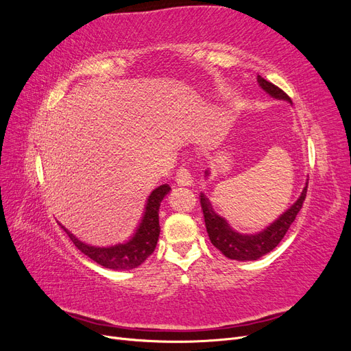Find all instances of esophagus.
Masks as SVG:
<instances>
[{"instance_id": "obj_1", "label": "esophagus", "mask_w": 351, "mask_h": 351, "mask_svg": "<svg viewBox=\"0 0 351 351\" xmlns=\"http://www.w3.org/2000/svg\"><path fill=\"white\" fill-rule=\"evenodd\" d=\"M177 184L178 186H192L193 184V176L190 173V169L186 167H182L177 173Z\"/></svg>"}]
</instances>
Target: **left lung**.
Listing matches in <instances>:
<instances>
[{"instance_id":"left-lung-1","label":"left lung","mask_w":351,"mask_h":351,"mask_svg":"<svg viewBox=\"0 0 351 351\" xmlns=\"http://www.w3.org/2000/svg\"><path fill=\"white\" fill-rule=\"evenodd\" d=\"M258 83L265 92L271 95L272 98L291 102V99L271 82L258 76ZM209 174V169H206L205 177L208 178ZM306 192L307 183L303 187L299 199H297L289 209L282 212V214L274 222H271L267 228L254 232V234H241V232L232 230L227 219L218 215L214 210L209 199L204 193H200V205L202 210H204L205 226L210 243L228 259L241 262L258 261L259 258L265 256V254L277 247L280 241L284 239L285 232L289 231L290 226L293 224L297 214H299L303 206Z\"/></svg>"}]
</instances>
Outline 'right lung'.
<instances>
[{"label":"right lung","instance_id":"obj_1","mask_svg":"<svg viewBox=\"0 0 351 351\" xmlns=\"http://www.w3.org/2000/svg\"><path fill=\"white\" fill-rule=\"evenodd\" d=\"M169 190H171V187L168 184H162L152 190V193L146 200L141 224L137 226L130 240H127L125 243L114 244V246L108 247L90 246V244L83 243L76 236L71 234L60 222L58 224L67 232V236L70 237L74 246L92 261L108 269L129 271L139 267V265H142L154 253L158 243L159 231H161V227H159V206H161L164 197L169 193Z\"/></svg>","mask_w":351,"mask_h":351}]
</instances>
